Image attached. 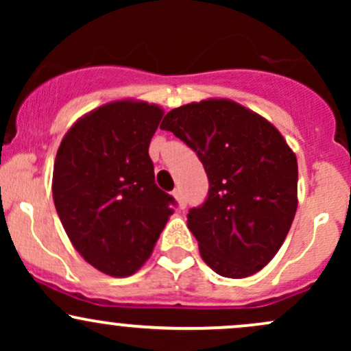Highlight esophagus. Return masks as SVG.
<instances>
[{"label": "esophagus", "instance_id": "obj_1", "mask_svg": "<svg viewBox=\"0 0 351 351\" xmlns=\"http://www.w3.org/2000/svg\"><path fill=\"white\" fill-rule=\"evenodd\" d=\"M173 198H175L176 203H178V209L186 208V199L183 198V195H181L180 189H175V191H173Z\"/></svg>", "mask_w": 351, "mask_h": 351}]
</instances>
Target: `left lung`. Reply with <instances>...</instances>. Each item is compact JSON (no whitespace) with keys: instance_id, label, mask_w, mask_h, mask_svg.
Returning a JSON list of instances; mask_svg holds the SVG:
<instances>
[{"instance_id":"8db88e82","label":"left lung","mask_w":351,"mask_h":351,"mask_svg":"<svg viewBox=\"0 0 351 351\" xmlns=\"http://www.w3.org/2000/svg\"><path fill=\"white\" fill-rule=\"evenodd\" d=\"M160 128L195 150L208 175L206 201L188 213L204 263L231 279L259 272L295 216V153L269 120L229 99L173 108Z\"/></svg>"}]
</instances>
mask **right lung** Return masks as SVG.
<instances>
[{
  "instance_id": "add662e5",
  "label": "right lung",
  "mask_w": 351,
  "mask_h": 351,
  "mask_svg": "<svg viewBox=\"0 0 351 351\" xmlns=\"http://www.w3.org/2000/svg\"><path fill=\"white\" fill-rule=\"evenodd\" d=\"M163 108L123 99L88 112L59 145L52 198L72 245L112 277L138 271L173 215L148 155Z\"/></svg>"
}]
</instances>
